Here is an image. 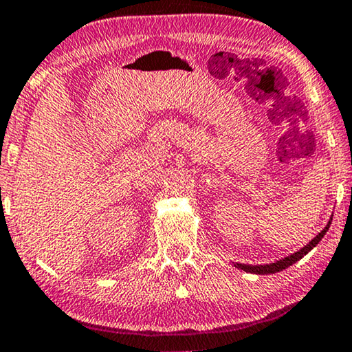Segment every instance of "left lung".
Wrapping results in <instances>:
<instances>
[{
  "instance_id": "left-lung-1",
  "label": "left lung",
  "mask_w": 352,
  "mask_h": 352,
  "mask_svg": "<svg viewBox=\"0 0 352 352\" xmlns=\"http://www.w3.org/2000/svg\"><path fill=\"white\" fill-rule=\"evenodd\" d=\"M330 223H332V217H330V221L327 222V226H325L322 230H320L318 235H316L311 241H309L307 246H303L302 249H298L297 252L290 254V256L284 257V258H279L274 263H265V265H246V263H233L236 268L243 270V272L246 273H254V274H273V273H278V272H283V270H286L290 265H294L295 262H298L300 258L307 256V254L311 251L313 248H316V244H318L320 239L324 238L325 233L330 228Z\"/></svg>"
}]
</instances>
